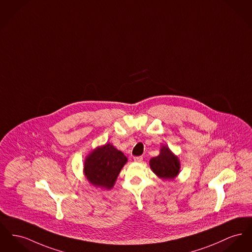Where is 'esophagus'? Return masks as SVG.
Instances as JSON below:
<instances>
[{
    "label": "esophagus",
    "instance_id": "esophagus-1",
    "mask_svg": "<svg viewBox=\"0 0 252 252\" xmlns=\"http://www.w3.org/2000/svg\"><path fill=\"white\" fill-rule=\"evenodd\" d=\"M134 161L138 162V163H141V162H143V157L142 156H136V157H134Z\"/></svg>",
    "mask_w": 252,
    "mask_h": 252
}]
</instances>
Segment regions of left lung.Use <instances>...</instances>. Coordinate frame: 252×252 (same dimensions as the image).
<instances>
[{"label":"left lung","mask_w":252,"mask_h":252,"mask_svg":"<svg viewBox=\"0 0 252 252\" xmlns=\"http://www.w3.org/2000/svg\"><path fill=\"white\" fill-rule=\"evenodd\" d=\"M149 164L153 172L163 179L171 180L177 176L180 170L179 159L166 147L161 148L157 157L151 158Z\"/></svg>","instance_id":"8db88e82"}]
</instances>
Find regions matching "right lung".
I'll use <instances>...</instances> for the list:
<instances>
[{
    "label": "right lung",
    "mask_w": 252,
    "mask_h": 252,
    "mask_svg": "<svg viewBox=\"0 0 252 252\" xmlns=\"http://www.w3.org/2000/svg\"><path fill=\"white\" fill-rule=\"evenodd\" d=\"M127 159L110 144L92 151L85 162V174L89 182L97 187L110 189Z\"/></svg>",
    "instance_id": "right-lung-1"
}]
</instances>
